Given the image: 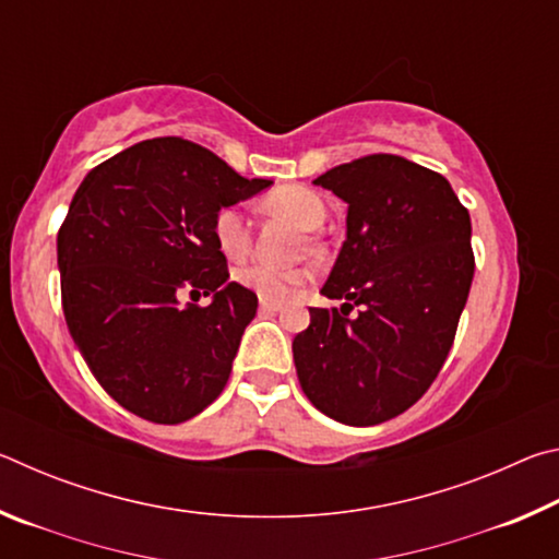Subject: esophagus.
I'll list each match as a JSON object with an SVG mask.
<instances>
[{"mask_svg": "<svg viewBox=\"0 0 559 559\" xmlns=\"http://www.w3.org/2000/svg\"><path fill=\"white\" fill-rule=\"evenodd\" d=\"M259 308H261V310H266V313H278V310H281V302H278V300L261 298V300H259Z\"/></svg>", "mask_w": 559, "mask_h": 559, "instance_id": "esophagus-1", "label": "esophagus"}]
</instances>
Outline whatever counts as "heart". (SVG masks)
<instances>
[{
	"instance_id": "obj_1",
	"label": "heart",
	"mask_w": 559,
	"mask_h": 559,
	"mask_svg": "<svg viewBox=\"0 0 559 559\" xmlns=\"http://www.w3.org/2000/svg\"><path fill=\"white\" fill-rule=\"evenodd\" d=\"M263 206H266L271 214L286 216V219H290L293 224L306 231L318 229L325 219L323 200H320L316 192H310L308 187H298V185H286V187L273 189L266 200H263ZM212 236L226 259L243 261L249 257L251 243H253V229H251L249 214L236 204L222 206V210L214 214ZM234 281L239 283V286L253 290L261 298L286 300L298 288L308 286V283L313 281V271L306 266L276 269V266H269V263H251V266H243L236 271Z\"/></svg>"
}]
</instances>
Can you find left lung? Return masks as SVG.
I'll use <instances>...</instances> for the list:
<instances>
[{"label":"left lung","mask_w":559,"mask_h":559,"mask_svg":"<svg viewBox=\"0 0 559 559\" xmlns=\"http://www.w3.org/2000/svg\"><path fill=\"white\" fill-rule=\"evenodd\" d=\"M316 185L347 202L323 286L345 302L310 308L293 340L298 382L330 419L374 427L419 402L447 362L476 269L471 216L447 177L396 155L337 165Z\"/></svg>","instance_id":"obj_1"}]
</instances>
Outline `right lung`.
Segmentation results:
<instances>
[{"mask_svg":"<svg viewBox=\"0 0 559 559\" xmlns=\"http://www.w3.org/2000/svg\"><path fill=\"white\" fill-rule=\"evenodd\" d=\"M269 185L189 140L155 138L93 167L75 189L56 241L63 316L122 409L182 424L222 394L259 298L229 283L212 222ZM182 292L215 300L179 307Z\"/></svg>","mask_w":559,"mask_h":559,"instance_id":"obj_1","label":"right lung"}]
</instances>
